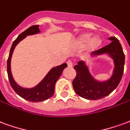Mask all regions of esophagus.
<instances>
[{"mask_svg": "<svg viewBox=\"0 0 130 130\" xmlns=\"http://www.w3.org/2000/svg\"><path fill=\"white\" fill-rule=\"evenodd\" d=\"M67 65L69 67H72L73 66V62H72L71 60H69V61H67Z\"/></svg>", "mask_w": 130, "mask_h": 130, "instance_id": "obj_1", "label": "esophagus"}]
</instances>
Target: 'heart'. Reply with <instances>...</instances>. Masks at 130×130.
Instances as JSON below:
<instances>
[{"instance_id": "obj_1", "label": "heart", "mask_w": 130, "mask_h": 130, "mask_svg": "<svg viewBox=\"0 0 130 130\" xmlns=\"http://www.w3.org/2000/svg\"><path fill=\"white\" fill-rule=\"evenodd\" d=\"M77 43L80 47H85L87 45L88 51L93 52L98 50L101 44V40L99 37H95L92 38V35L89 33L84 34L77 39Z\"/></svg>"}]
</instances>
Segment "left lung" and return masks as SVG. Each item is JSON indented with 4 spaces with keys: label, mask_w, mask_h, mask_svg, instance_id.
<instances>
[{
    "label": "left lung",
    "mask_w": 130,
    "mask_h": 130,
    "mask_svg": "<svg viewBox=\"0 0 130 130\" xmlns=\"http://www.w3.org/2000/svg\"><path fill=\"white\" fill-rule=\"evenodd\" d=\"M111 41L109 45L93 52L92 58L107 55L113 59V69L109 79L98 80L93 76L88 65L79 61L74 66L77 75L73 81V87L77 94L87 100H95L107 96L118 87L123 74L125 55L119 41L115 37L108 38ZM91 58V59H92Z\"/></svg>",
    "instance_id": "left-lung-1"
}]
</instances>
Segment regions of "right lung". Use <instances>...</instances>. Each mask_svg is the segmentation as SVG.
I'll use <instances>...</instances> for the list:
<instances>
[{
  "label": "right lung",
  "instance_id": "obj_1",
  "mask_svg": "<svg viewBox=\"0 0 130 130\" xmlns=\"http://www.w3.org/2000/svg\"><path fill=\"white\" fill-rule=\"evenodd\" d=\"M39 33H40L39 25H37L31 26L24 32H23L21 34H20L12 43L9 57L7 59V75L9 83L12 89L14 90V91L18 95L23 99L35 103L44 101L53 95L56 82L61 76L64 69L67 67V64L64 63L61 65L52 68L48 73L45 75L43 79L39 84L32 88H24L17 84L13 77L11 71V59L15 47L21 41L25 39L27 36L34 35Z\"/></svg>",
  "mask_w": 130,
  "mask_h": 130
}]
</instances>
